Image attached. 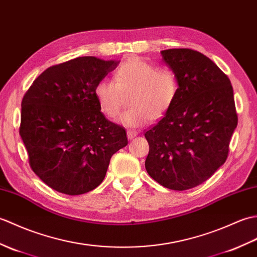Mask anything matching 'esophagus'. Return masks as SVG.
Listing matches in <instances>:
<instances>
[{
	"label": "esophagus",
	"instance_id": "esophagus-1",
	"mask_svg": "<svg viewBox=\"0 0 257 257\" xmlns=\"http://www.w3.org/2000/svg\"><path fill=\"white\" fill-rule=\"evenodd\" d=\"M135 136H138V132H136V131H127V138L130 140H133Z\"/></svg>",
	"mask_w": 257,
	"mask_h": 257
}]
</instances>
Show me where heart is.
Masks as SVG:
<instances>
[{
	"mask_svg": "<svg viewBox=\"0 0 257 257\" xmlns=\"http://www.w3.org/2000/svg\"><path fill=\"white\" fill-rule=\"evenodd\" d=\"M114 81L102 79L96 83L94 95L101 111L115 117L123 107H130L118 117L126 126L136 127L150 118L163 117L178 98L179 83L169 68L158 67L139 57H131L114 71Z\"/></svg>",
	"mask_w": 257,
	"mask_h": 257,
	"instance_id": "1",
	"label": "heart"
}]
</instances>
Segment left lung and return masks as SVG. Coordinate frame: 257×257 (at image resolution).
Instances as JSON below:
<instances>
[{
    "instance_id": "8db88e82",
    "label": "left lung",
    "mask_w": 257,
    "mask_h": 257,
    "mask_svg": "<svg viewBox=\"0 0 257 257\" xmlns=\"http://www.w3.org/2000/svg\"><path fill=\"white\" fill-rule=\"evenodd\" d=\"M161 53L179 93L146 131L145 168L159 185L181 191L201 185L225 163L237 114L230 79L207 56L188 48Z\"/></svg>"
}]
</instances>
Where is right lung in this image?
<instances>
[{
	"label": "right lung",
	"mask_w": 257,
	"mask_h": 257,
	"mask_svg": "<svg viewBox=\"0 0 257 257\" xmlns=\"http://www.w3.org/2000/svg\"><path fill=\"white\" fill-rule=\"evenodd\" d=\"M119 61L78 57L47 68L22 100L20 135L32 170L54 190L82 195L103 181L125 128L106 119L96 83Z\"/></svg>",
	"instance_id": "1"
}]
</instances>
